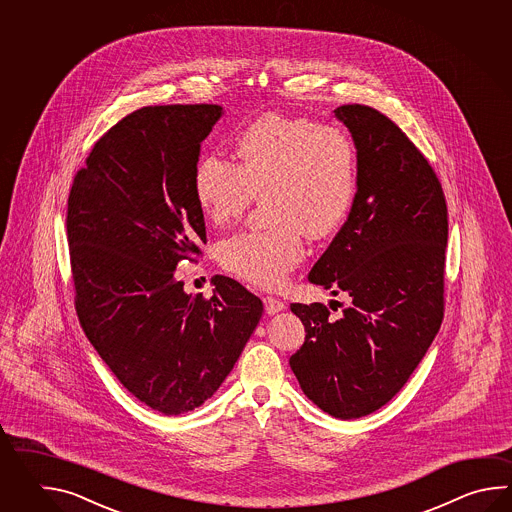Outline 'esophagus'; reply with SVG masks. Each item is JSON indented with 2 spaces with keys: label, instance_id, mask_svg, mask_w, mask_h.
Listing matches in <instances>:
<instances>
[{
  "label": "esophagus",
  "instance_id": "1",
  "mask_svg": "<svg viewBox=\"0 0 512 512\" xmlns=\"http://www.w3.org/2000/svg\"><path fill=\"white\" fill-rule=\"evenodd\" d=\"M263 305H265L267 315H276L278 311L285 309V304H283L282 300H278V298H274V296H265V298H263Z\"/></svg>",
  "mask_w": 512,
  "mask_h": 512
}]
</instances>
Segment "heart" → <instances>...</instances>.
<instances>
[{
    "label": "heart",
    "mask_w": 512,
    "mask_h": 512,
    "mask_svg": "<svg viewBox=\"0 0 512 512\" xmlns=\"http://www.w3.org/2000/svg\"><path fill=\"white\" fill-rule=\"evenodd\" d=\"M240 163L207 153L194 168V194L214 225L241 218L267 199L265 230L238 232L219 245L227 271L274 289L304 260V232L320 240L348 218L357 188V148L348 130L307 117L265 113L241 131Z\"/></svg>",
    "instance_id": "heart-1"
}]
</instances>
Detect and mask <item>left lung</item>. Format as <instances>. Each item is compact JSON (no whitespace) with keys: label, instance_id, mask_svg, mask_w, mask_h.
<instances>
[{"label":"left lung","instance_id":"8db88e82","mask_svg":"<svg viewBox=\"0 0 512 512\" xmlns=\"http://www.w3.org/2000/svg\"><path fill=\"white\" fill-rule=\"evenodd\" d=\"M335 115L355 141L357 192L309 282L349 304L338 316L291 305L305 342L289 364L318 408L357 419L403 388L441 327L448 210L434 168L392 119L364 104Z\"/></svg>","mask_w":512,"mask_h":512}]
</instances>
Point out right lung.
<instances>
[{"mask_svg": "<svg viewBox=\"0 0 512 512\" xmlns=\"http://www.w3.org/2000/svg\"><path fill=\"white\" fill-rule=\"evenodd\" d=\"M216 104L137 109L109 128L67 199V241L80 326L120 384L164 415L190 412L225 381L263 304L219 276L186 294L175 267L207 243L194 194Z\"/></svg>", "mask_w": 512, "mask_h": 512, "instance_id": "1", "label": "right lung"}]
</instances>
